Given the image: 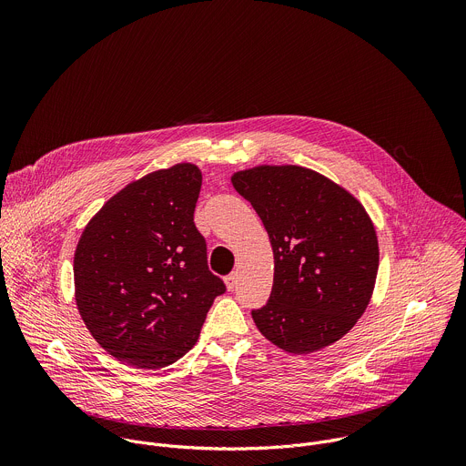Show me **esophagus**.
<instances>
[{
	"label": "esophagus",
	"instance_id": "34e87169",
	"mask_svg": "<svg viewBox=\"0 0 466 466\" xmlns=\"http://www.w3.org/2000/svg\"><path fill=\"white\" fill-rule=\"evenodd\" d=\"M225 282H227V288H228V289H234V288H236V282H238V273H236V271L230 273V275L225 279Z\"/></svg>",
	"mask_w": 466,
	"mask_h": 466
}]
</instances>
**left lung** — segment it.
<instances>
[{"mask_svg":"<svg viewBox=\"0 0 466 466\" xmlns=\"http://www.w3.org/2000/svg\"><path fill=\"white\" fill-rule=\"evenodd\" d=\"M269 234L271 297L252 309L261 334L291 354L341 339L369 306L378 238L347 189L300 166H258L232 177Z\"/></svg>","mask_w":466,"mask_h":466,"instance_id":"1","label":"left lung"}]
</instances>
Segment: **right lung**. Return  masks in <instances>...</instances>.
Returning <instances> with one entry per match:
<instances>
[{"instance_id":"right-lung-1","label":"right lung","mask_w":466,"mask_h":466,"mask_svg":"<svg viewBox=\"0 0 466 466\" xmlns=\"http://www.w3.org/2000/svg\"><path fill=\"white\" fill-rule=\"evenodd\" d=\"M203 175L177 164L130 182L86 225L74 258L76 300L94 339L137 369H162L198 339L227 291L193 223Z\"/></svg>"}]
</instances>
